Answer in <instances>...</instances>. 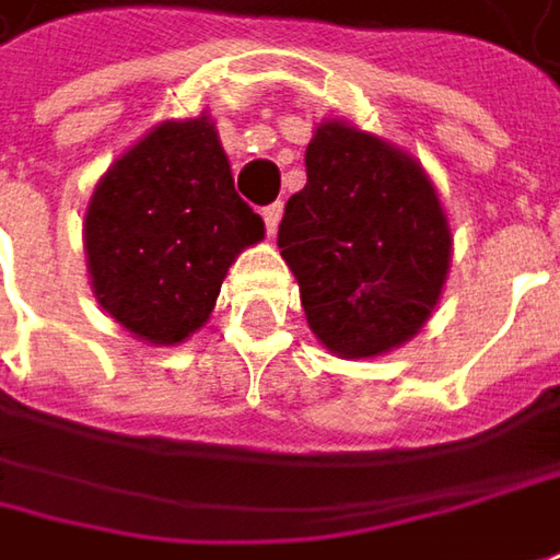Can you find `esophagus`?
I'll return each mask as SVG.
<instances>
[{"label":"esophagus","mask_w":560,"mask_h":560,"mask_svg":"<svg viewBox=\"0 0 560 560\" xmlns=\"http://www.w3.org/2000/svg\"><path fill=\"white\" fill-rule=\"evenodd\" d=\"M261 217H265L267 233L273 236V233H277V226H280V217H283V205H280V201H277V205H267V208L261 210Z\"/></svg>","instance_id":"1"}]
</instances>
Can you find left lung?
I'll return each instance as SVG.
<instances>
[{"instance_id": "obj_1", "label": "left lung", "mask_w": 560, "mask_h": 560, "mask_svg": "<svg viewBox=\"0 0 560 560\" xmlns=\"http://www.w3.org/2000/svg\"><path fill=\"white\" fill-rule=\"evenodd\" d=\"M305 173L277 245L308 327L343 359L400 347L429 322L451 265V230L429 176L343 122L315 131Z\"/></svg>"}]
</instances>
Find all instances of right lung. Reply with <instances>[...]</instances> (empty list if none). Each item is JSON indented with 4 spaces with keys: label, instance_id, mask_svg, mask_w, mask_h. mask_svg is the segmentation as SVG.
<instances>
[{
    "label": "right lung",
    "instance_id": "right-lung-1",
    "mask_svg": "<svg viewBox=\"0 0 560 560\" xmlns=\"http://www.w3.org/2000/svg\"><path fill=\"white\" fill-rule=\"evenodd\" d=\"M265 220L238 198L208 116L163 122L100 179L84 220L100 305L151 343L208 322L220 283Z\"/></svg>",
    "mask_w": 560,
    "mask_h": 560
}]
</instances>
